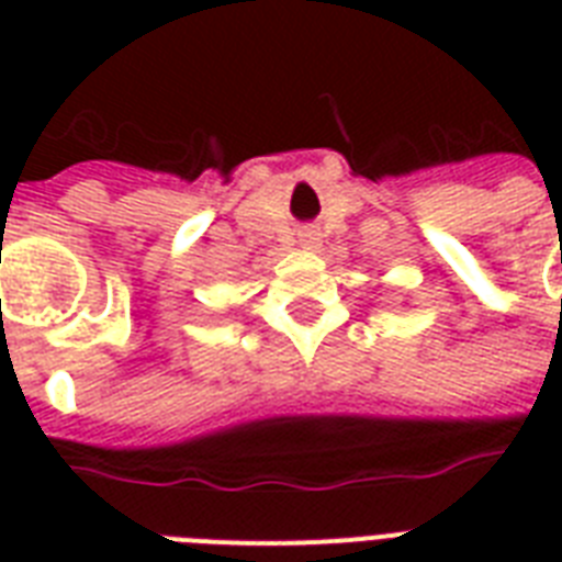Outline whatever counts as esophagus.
I'll return each mask as SVG.
<instances>
[{
  "instance_id": "obj_1",
  "label": "esophagus",
  "mask_w": 562,
  "mask_h": 562,
  "mask_svg": "<svg viewBox=\"0 0 562 562\" xmlns=\"http://www.w3.org/2000/svg\"><path fill=\"white\" fill-rule=\"evenodd\" d=\"M300 241H303V245H315V229H306V233H300Z\"/></svg>"
}]
</instances>
